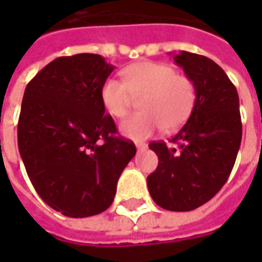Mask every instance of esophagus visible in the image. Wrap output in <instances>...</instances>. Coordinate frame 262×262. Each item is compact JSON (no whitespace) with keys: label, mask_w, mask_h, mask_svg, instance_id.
Returning <instances> with one entry per match:
<instances>
[{"label":"esophagus","mask_w":262,"mask_h":262,"mask_svg":"<svg viewBox=\"0 0 262 262\" xmlns=\"http://www.w3.org/2000/svg\"><path fill=\"white\" fill-rule=\"evenodd\" d=\"M146 147H147V144H144V143H136L137 151H142V150H144Z\"/></svg>","instance_id":"1"}]
</instances>
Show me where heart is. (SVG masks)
Wrapping results in <instances>:
<instances>
[{
    "mask_svg": "<svg viewBox=\"0 0 262 262\" xmlns=\"http://www.w3.org/2000/svg\"><path fill=\"white\" fill-rule=\"evenodd\" d=\"M123 82L109 78L101 88V102L114 118H123L139 98L142 112L120 122L119 132L132 140H144L161 127L171 132L182 126L192 112L196 90L187 75L177 74L171 66L139 61L122 71Z\"/></svg>",
    "mask_w": 262,
    "mask_h": 262,
    "instance_id": "obj_1",
    "label": "heart"
}]
</instances>
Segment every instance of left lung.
<instances>
[{
	"label": "left lung",
	"instance_id": "8db88e82",
	"mask_svg": "<svg viewBox=\"0 0 262 262\" xmlns=\"http://www.w3.org/2000/svg\"><path fill=\"white\" fill-rule=\"evenodd\" d=\"M174 61L195 84L196 101L171 139L178 147L148 144L159 165L147 177V187L163 209L188 212L212 199L227 181L242 143V118L236 86L213 60L182 50Z\"/></svg>",
	"mask_w": 262,
	"mask_h": 262
}]
</instances>
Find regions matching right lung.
Listing matches in <instances>:
<instances>
[{
	"label": "right lung",
	"instance_id": "1",
	"mask_svg": "<svg viewBox=\"0 0 262 262\" xmlns=\"http://www.w3.org/2000/svg\"><path fill=\"white\" fill-rule=\"evenodd\" d=\"M114 66L81 53L49 63L26 85L18 148L43 202L69 217H88L114 202L135 143L116 136L101 88Z\"/></svg>",
	"mask_w": 262,
	"mask_h": 262
}]
</instances>
